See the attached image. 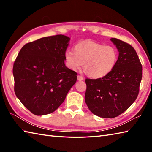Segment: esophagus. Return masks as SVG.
<instances>
[{"instance_id": "1", "label": "esophagus", "mask_w": 152, "mask_h": 152, "mask_svg": "<svg viewBox=\"0 0 152 152\" xmlns=\"http://www.w3.org/2000/svg\"><path fill=\"white\" fill-rule=\"evenodd\" d=\"M77 79H78V81H82V80H83V78L82 76H80V75H78V76H77Z\"/></svg>"}]
</instances>
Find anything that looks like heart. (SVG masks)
I'll return each instance as SVG.
<instances>
[{"label":"heart","mask_w":152,"mask_h":152,"mask_svg":"<svg viewBox=\"0 0 152 152\" xmlns=\"http://www.w3.org/2000/svg\"><path fill=\"white\" fill-rule=\"evenodd\" d=\"M118 59V53L114 47L89 40L77 43L74 51L67 50L64 52V61L69 69L78 70L84 64L87 74L95 79L102 78L110 73Z\"/></svg>","instance_id":"obj_1"}]
</instances>
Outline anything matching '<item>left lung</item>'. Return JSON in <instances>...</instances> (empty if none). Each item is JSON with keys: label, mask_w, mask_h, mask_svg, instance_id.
Returning <instances> with one entry per match:
<instances>
[{"label": "left lung", "mask_w": 152, "mask_h": 152, "mask_svg": "<svg viewBox=\"0 0 152 152\" xmlns=\"http://www.w3.org/2000/svg\"><path fill=\"white\" fill-rule=\"evenodd\" d=\"M110 40L119 52L114 69L102 78L86 80V104L93 114L103 118L117 117L130 107L138 96L142 76L134 48L117 38Z\"/></svg>", "instance_id": "8db88e82"}]
</instances>
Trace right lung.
I'll return each mask as SVG.
<instances>
[{"instance_id":"obj_1","label":"right lung","mask_w":152,"mask_h":152,"mask_svg":"<svg viewBox=\"0 0 152 152\" xmlns=\"http://www.w3.org/2000/svg\"><path fill=\"white\" fill-rule=\"evenodd\" d=\"M70 38L47 37L23 46L14 64L15 95L37 115L56 111L75 84L77 73L64 64Z\"/></svg>"}]
</instances>
